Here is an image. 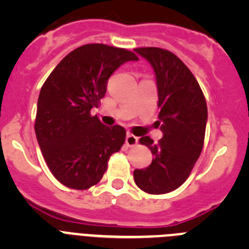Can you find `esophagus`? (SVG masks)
Listing matches in <instances>:
<instances>
[{
	"label": "esophagus",
	"instance_id": "1",
	"mask_svg": "<svg viewBox=\"0 0 249 249\" xmlns=\"http://www.w3.org/2000/svg\"><path fill=\"white\" fill-rule=\"evenodd\" d=\"M138 143V137L132 133H127L126 136V144L128 147H133Z\"/></svg>",
	"mask_w": 249,
	"mask_h": 249
}]
</instances>
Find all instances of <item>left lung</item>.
<instances>
[{
  "mask_svg": "<svg viewBox=\"0 0 249 249\" xmlns=\"http://www.w3.org/2000/svg\"><path fill=\"white\" fill-rule=\"evenodd\" d=\"M148 61L156 73L158 89V126L162 140L155 143L148 136L140 143L151 149L152 163L135 169L138 188L149 195L172 192L190 177L203 148L207 103L190 68L171 51L158 47L135 48Z\"/></svg>",
  "mask_w": 249,
  "mask_h": 249,
  "instance_id": "1",
  "label": "left lung"
}]
</instances>
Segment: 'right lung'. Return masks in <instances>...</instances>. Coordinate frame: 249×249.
<instances>
[{
  "mask_svg": "<svg viewBox=\"0 0 249 249\" xmlns=\"http://www.w3.org/2000/svg\"><path fill=\"white\" fill-rule=\"evenodd\" d=\"M137 59L126 48L89 43L70 52L43 83L35 131L51 173L63 186L83 191L97 184L124 143L126 129L105 126L91 111L105 97L111 74Z\"/></svg>",
  "mask_w": 249,
  "mask_h": 249,
  "instance_id": "add662e5",
  "label": "right lung"
}]
</instances>
